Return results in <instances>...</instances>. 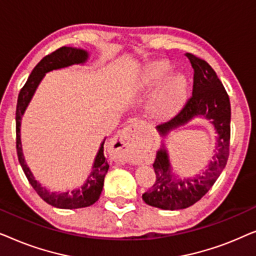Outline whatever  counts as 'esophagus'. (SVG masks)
Instances as JSON below:
<instances>
[{
  "mask_svg": "<svg viewBox=\"0 0 256 256\" xmlns=\"http://www.w3.org/2000/svg\"><path fill=\"white\" fill-rule=\"evenodd\" d=\"M136 142H138V138L135 136L134 126H128L127 128L118 132L114 141V146L118 152V160L124 163H132Z\"/></svg>",
  "mask_w": 256,
  "mask_h": 256,
  "instance_id": "obj_1",
  "label": "esophagus"
}]
</instances>
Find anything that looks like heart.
I'll return each instance as SVG.
<instances>
[{"label":"heart","instance_id":"obj_1","mask_svg":"<svg viewBox=\"0 0 256 256\" xmlns=\"http://www.w3.org/2000/svg\"><path fill=\"white\" fill-rule=\"evenodd\" d=\"M172 66L168 62H154L143 73V86L148 90L158 88L149 99V110L154 118H169L180 110L185 96V80L180 74L169 76Z\"/></svg>","mask_w":256,"mask_h":256}]
</instances>
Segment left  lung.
Returning <instances> with one entry per match:
<instances>
[{
    "label": "left lung",
    "instance_id": "left-lung-1",
    "mask_svg": "<svg viewBox=\"0 0 256 256\" xmlns=\"http://www.w3.org/2000/svg\"><path fill=\"white\" fill-rule=\"evenodd\" d=\"M194 68V90L182 110L156 129L162 138L174 129L183 127L196 118L208 120L218 136L212 160L206 169L194 177L180 178L174 172L169 152L164 142L157 150L152 166L156 182L152 190L142 194L146 204L162 210H182L202 199L218 180L230 154V104L222 82L211 66L191 54H185Z\"/></svg>",
    "mask_w": 256,
    "mask_h": 256
}]
</instances>
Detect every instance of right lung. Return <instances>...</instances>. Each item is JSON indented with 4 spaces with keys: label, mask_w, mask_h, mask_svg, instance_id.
<instances>
[{
    "label": "right lung",
    "mask_w": 256,
    "mask_h": 256,
    "mask_svg": "<svg viewBox=\"0 0 256 256\" xmlns=\"http://www.w3.org/2000/svg\"><path fill=\"white\" fill-rule=\"evenodd\" d=\"M90 58V54L82 48H72L64 46L58 48L57 51L52 52L51 54L44 57L36 65V68L32 70L29 78H28L26 85L18 94V100H17L16 107V148L17 156L20 166L26 174V176L29 180L38 196L46 202L48 204L57 208L73 210V208H82L87 206L93 205L98 199H99L101 191L104 188V180L108 171V162L106 160L104 154V140L101 142L100 148L98 150L96 158H94L92 171L87 177L85 183L82 186L74 188L72 191L66 192H57L50 191L48 188L42 186V184L34 178V174L31 172L30 168L28 166L23 155L22 141H20V124H22V118L26 113L28 106H29L31 99H32L36 90L40 86V84L45 74L54 70H60L65 68H70L72 65H85Z\"/></svg>",
    "instance_id": "right-lung-1"
}]
</instances>
